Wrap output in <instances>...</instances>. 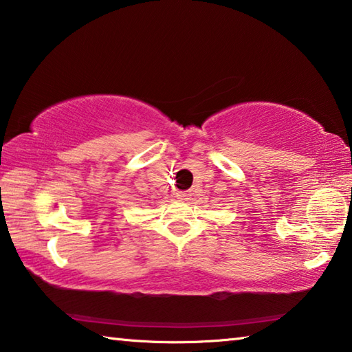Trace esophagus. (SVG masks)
Wrapping results in <instances>:
<instances>
[{
  "instance_id": "esophagus-1",
  "label": "esophagus",
  "mask_w": 352,
  "mask_h": 352,
  "mask_svg": "<svg viewBox=\"0 0 352 352\" xmlns=\"http://www.w3.org/2000/svg\"><path fill=\"white\" fill-rule=\"evenodd\" d=\"M190 192H188V190H180V192H177V198L178 200H182V201H188V200H190Z\"/></svg>"
}]
</instances>
